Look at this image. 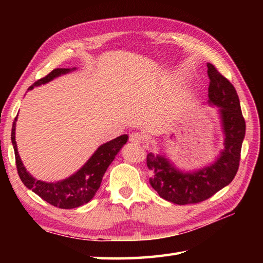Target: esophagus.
Here are the masks:
<instances>
[{"label": "esophagus", "instance_id": "34e87169", "mask_svg": "<svg viewBox=\"0 0 263 263\" xmlns=\"http://www.w3.org/2000/svg\"><path fill=\"white\" fill-rule=\"evenodd\" d=\"M128 140H130L131 143L140 144L142 142V136L140 135V133H138V132H133L132 135L130 136V139H128Z\"/></svg>", "mask_w": 263, "mask_h": 263}]
</instances>
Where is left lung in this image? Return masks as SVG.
<instances>
[{
	"mask_svg": "<svg viewBox=\"0 0 263 263\" xmlns=\"http://www.w3.org/2000/svg\"><path fill=\"white\" fill-rule=\"evenodd\" d=\"M208 103L219 107L224 150L215 163L191 173L177 170L164 155H147L149 183L159 197L176 204L198 203L212 197L235 177L245 136V121L235 88L208 63Z\"/></svg>",
	"mask_w": 263,
	"mask_h": 263,
	"instance_id": "left-lung-1",
	"label": "left lung"
}]
</instances>
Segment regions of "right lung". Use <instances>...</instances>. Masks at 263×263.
I'll return each mask as SVG.
<instances>
[{
  "label": "right lung",
  "mask_w": 263,
  "mask_h": 263,
  "mask_svg": "<svg viewBox=\"0 0 263 263\" xmlns=\"http://www.w3.org/2000/svg\"><path fill=\"white\" fill-rule=\"evenodd\" d=\"M73 70H76V68L54 69L46 77L37 80L32 86L29 87V89L45 85V83L52 81L55 78L69 73ZM15 122L16 117L12 124L11 141L13 144L15 165L20 180L28 189L39 195L43 200L61 209L77 208V206L88 203L95 197V194H96L100 186V183H102L106 170L108 168L111 161L114 160L115 156L119 154L121 148L127 141L126 135L117 137L113 140L102 144L91 157L88 159L87 163L73 175L59 182H44L32 177L29 174V172H27L25 168L24 164H22L15 142Z\"/></svg>",
  "instance_id": "1"
}]
</instances>
